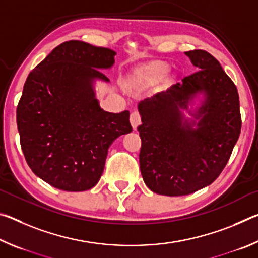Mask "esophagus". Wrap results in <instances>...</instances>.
<instances>
[{
  "mask_svg": "<svg viewBox=\"0 0 258 258\" xmlns=\"http://www.w3.org/2000/svg\"><path fill=\"white\" fill-rule=\"evenodd\" d=\"M130 120L133 130H137L138 126L141 124V116H140V113L138 111H133L130 116Z\"/></svg>",
  "mask_w": 258,
  "mask_h": 258,
  "instance_id": "obj_1",
  "label": "esophagus"
}]
</instances>
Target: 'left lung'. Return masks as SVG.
<instances>
[{
    "mask_svg": "<svg viewBox=\"0 0 258 258\" xmlns=\"http://www.w3.org/2000/svg\"><path fill=\"white\" fill-rule=\"evenodd\" d=\"M184 53L198 71L139 103L143 181L151 191L169 197L212 184L228 164L241 131L237 86L220 62L204 50ZM198 93L205 95L195 114L200 121L189 123L179 109L187 108Z\"/></svg>",
    "mask_w": 258,
    "mask_h": 258,
    "instance_id": "1",
    "label": "left lung"
}]
</instances>
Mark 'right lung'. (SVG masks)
<instances>
[{
	"mask_svg": "<svg viewBox=\"0 0 258 258\" xmlns=\"http://www.w3.org/2000/svg\"><path fill=\"white\" fill-rule=\"evenodd\" d=\"M116 52L68 41L29 73L17 107L25 159L35 175L63 191L90 190L102 175L112 141L132 131L130 112L103 111L93 81H109Z\"/></svg>",
	"mask_w": 258,
	"mask_h": 258,
	"instance_id": "right-lung-1",
	"label": "right lung"
}]
</instances>
